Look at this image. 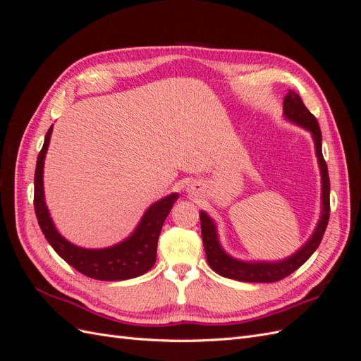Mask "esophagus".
I'll return each instance as SVG.
<instances>
[{
    "label": "esophagus",
    "instance_id": "obj_1",
    "mask_svg": "<svg viewBox=\"0 0 361 361\" xmlns=\"http://www.w3.org/2000/svg\"><path fill=\"white\" fill-rule=\"evenodd\" d=\"M187 191H188L190 194H195V192H199V185H197V183H191V185H188Z\"/></svg>",
    "mask_w": 361,
    "mask_h": 361
}]
</instances>
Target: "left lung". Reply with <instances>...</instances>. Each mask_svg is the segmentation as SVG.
Here are the masks:
<instances>
[{"label":"left lung","instance_id":"1","mask_svg":"<svg viewBox=\"0 0 361 361\" xmlns=\"http://www.w3.org/2000/svg\"><path fill=\"white\" fill-rule=\"evenodd\" d=\"M283 116L290 123L309 130L314 143L316 158H318L321 171V215L312 236L302 244L293 255L283 260H241L231 256L221 247L218 238L216 224L204 211H200L202 238L204 245V253L209 267L221 277L232 279L245 283H272L288 277L293 271H297L305 264L314 250L319 247L324 232L330 218V178L325 159L322 157V134L316 117L305 108L298 93L289 90L283 101Z\"/></svg>","mask_w":361,"mask_h":361}]
</instances>
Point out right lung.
Masks as SVG:
<instances>
[{
    "mask_svg": "<svg viewBox=\"0 0 361 361\" xmlns=\"http://www.w3.org/2000/svg\"><path fill=\"white\" fill-rule=\"evenodd\" d=\"M52 134V126L45 135V143L40 150L35 173V211L39 226L49 245L57 255L81 274L102 280L122 281L143 276L157 260V247L161 228L171 207L179 199L178 192L152 203L141 216L140 223L123 241L105 248H84L68 241L54 224L43 191V167Z\"/></svg>",
    "mask_w": 361,
    "mask_h": 361,
    "instance_id": "1",
    "label": "right lung"
}]
</instances>
